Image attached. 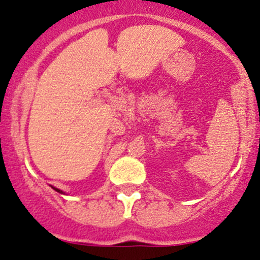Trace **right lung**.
Returning a JSON list of instances; mask_svg holds the SVG:
<instances>
[{
  "label": "right lung",
  "mask_w": 260,
  "mask_h": 260,
  "mask_svg": "<svg viewBox=\"0 0 260 260\" xmlns=\"http://www.w3.org/2000/svg\"><path fill=\"white\" fill-rule=\"evenodd\" d=\"M51 187H53V189H54V190H55V191H58V192H59V193H64V192H62V191H61V190L56 189V187H54V186H51Z\"/></svg>",
  "instance_id": "obj_1"
}]
</instances>
